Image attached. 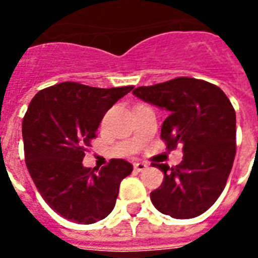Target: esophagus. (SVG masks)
I'll use <instances>...</instances> for the list:
<instances>
[{
	"label": "esophagus",
	"instance_id": "esophagus-1",
	"mask_svg": "<svg viewBox=\"0 0 258 258\" xmlns=\"http://www.w3.org/2000/svg\"><path fill=\"white\" fill-rule=\"evenodd\" d=\"M134 169H135V171H145L147 169V165L143 163V162H135L134 163Z\"/></svg>",
	"mask_w": 258,
	"mask_h": 258
}]
</instances>
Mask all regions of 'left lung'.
<instances>
[{
  "label": "left lung",
  "instance_id": "obj_1",
  "mask_svg": "<svg viewBox=\"0 0 258 258\" xmlns=\"http://www.w3.org/2000/svg\"><path fill=\"white\" fill-rule=\"evenodd\" d=\"M133 93L169 112L161 138L169 150L182 146L175 167L153 163L165 174L151 191L163 214L186 220L201 216L224 190L236 157V111L220 87L192 78H176Z\"/></svg>",
  "mask_w": 258,
  "mask_h": 258
}]
</instances>
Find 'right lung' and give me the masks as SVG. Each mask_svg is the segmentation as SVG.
I'll return each mask as SVG.
<instances>
[{"label": "right lung", "mask_w": 258, "mask_h": 258, "mask_svg": "<svg viewBox=\"0 0 258 258\" xmlns=\"http://www.w3.org/2000/svg\"><path fill=\"white\" fill-rule=\"evenodd\" d=\"M133 88L66 82L42 89L29 103L22 120L26 167L44 201L67 220L93 224L115 208L133 165L111 159L92 170L83 158L105 112Z\"/></svg>", "instance_id": "obj_1"}]
</instances>
